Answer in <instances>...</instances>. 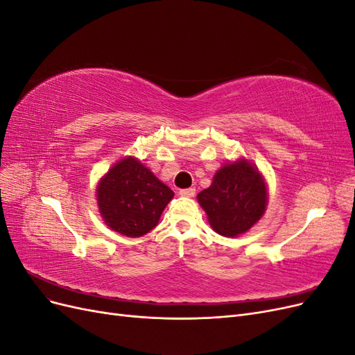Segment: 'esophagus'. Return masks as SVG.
<instances>
[{
  "instance_id": "esophagus-1",
  "label": "esophagus",
  "mask_w": 355,
  "mask_h": 355,
  "mask_svg": "<svg viewBox=\"0 0 355 355\" xmlns=\"http://www.w3.org/2000/svg\"><path fill=\"white\" fill-rule=\"evenodd\" d=\"M179 194H180L182 197H188V198H191V197H194V196H196V188L180 189V191H179Z\"/></svg>"
}]
</instances>
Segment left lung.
<instances>
[{"label":"left lung","instance_id":"1","mask_svg":"<svg viewBox=\"0 0 355 355\" xmlns=\"http://www.w3.org/2000/svg\"><path fill=\"white\" fill-rule=\"evenodd\" d=\"M197 198L214 231L223 237H237L263 216L268 189L254 164L240 158L222 166Z\"/></svg>","mask_w":355,"mask_h":355}]
</instances>
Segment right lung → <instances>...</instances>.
<instances>
[{"label": "right lung", "instance_id": "1", "mask_svg": "<svg viewBox=\"0 0 355 355\" xmlns=\"http://www.w3.org/2000/svg\"><path fill=\"white\" fill-rule=\"evenodd\" d=\"M175 192L135 157L115 163L98 188L101 216L108 227L125 237H142L161 218Z\"/></svg>", "mask_w": 355, "mask_h": 355}]
</instances>
